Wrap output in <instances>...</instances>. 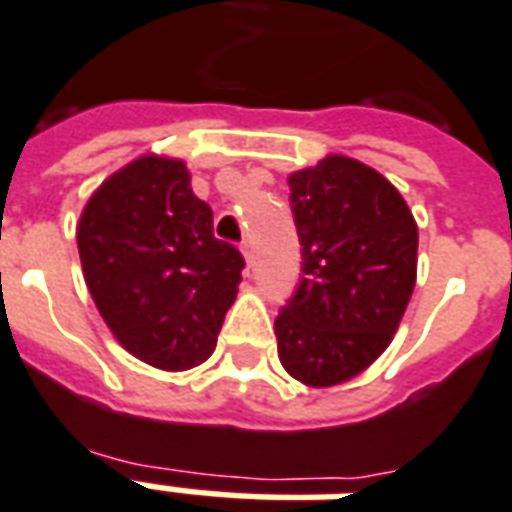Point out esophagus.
<instances>
[{
	"instance_id": "obj_1",
	"label": "esophagus",
	"mask_w": 512,
	"mask_h": 512,
	"mask_svg": "<svg viewBox=\"0 0 512 512\" xmlns=\"http://www.w3.org/2000/svg\"><path fill=\"white\" fill-rule=\"evenodd\" d=\"M241 255H244V260H247V265H252V260H255V255H252V241H249V239L241 241Z\"/></svg>"
}]
</instances>
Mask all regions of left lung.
<instances>
[{
    "instance_id": "8db88e82",
    "label": "left lung",
    "mask_w": 512,
    "mask_h": 512,
    "mask_svg": "<svg viewBox=\"0 0 512 512\" xmlns=\"http://www.w3.org/2000/svg\"><path fill=\"white\" fill-rule=\"evenodd\" d=\"M300 284L276 317L279 360L306 386L349 381L381 357L416 284L419 228L395 185L327 155L290 177Z\"/></svg>"
}]
</instances>
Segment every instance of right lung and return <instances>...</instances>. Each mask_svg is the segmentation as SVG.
Segmentation results:
<instances>
[{
	"label": "right lung",
	"instance_id": "add662e5",
	"mask_svg": "<svg viewBox=\"0 0 512 512\" xmlns=\"http://www.w3.org/2000/svg\"><path fill=\"white\" fill-rule=\"evenodd\" d=\"M77 247L93 303L134 357L187 370L212 354L244 257L214 239L185 163L144 155L112 174L85 204Z\"/></svg>",
	"mask_w": 512,
	"mask_h": 512
}]
</instances>
